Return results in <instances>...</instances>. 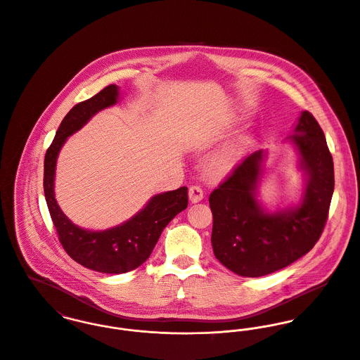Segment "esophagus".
I'll return each mask as SVG.
<instances>
[{"label":"esophagus","mask_w":360,"mask_h":360,"mask_svg":"<svg viewBox=\"0 0 360 360\" xmlns=\"http://www.w3.org/2000/svg\"><path fill=\"white\" fill-rule=\"evenodd\" d=\"M189 200L192 202H199L202 200V191H201L200 186L195 185V186L189 188Z\"/></svg>","instance_id":"1"}]
</instances>
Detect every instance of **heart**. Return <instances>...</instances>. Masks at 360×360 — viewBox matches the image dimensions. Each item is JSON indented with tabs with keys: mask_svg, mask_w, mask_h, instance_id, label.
Masks as SVG:
<instances>
[{
	"mask_svg": "<svg viewBox=\"0 0 360 360\" xmlns=\"http://www.w3.org/2000/svg\"><path fill=\"white\" fill-rule=\"evenodd\" d=\"M240 149L238 146H232L222 153L212 158L207 164V172L210 176L214 178H222L225 176L235 165L236 159L239 156Z\"/></svg>",
	"mask_w": 360,
	"mask_h": 360,
	"instance_id": "b5f03b06",
	"label": "heart"
}]
</instances>
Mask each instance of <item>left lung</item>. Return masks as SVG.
<instances>
[{"instance_id":"obj_1","label":"left lung","mask_w":360,"mask_h":360,"mask_svg":"<svg viewBox=\"0 0 360 360\" xmlns=\"http://www.w3.org/2000/svg\"><path fill=\"white\" fill-rule=\"evenodd\" d=\"M298 153L305 189L298 205L268 211L257 199L266 152L245 158L211 195V244L233 274L259 278L283 269L314 248L334 192V164L319 122L302 112L287 138Z\"/></svg>"}]
</instances>
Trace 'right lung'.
<instances>
[{"mask_svg": "<svg viewBox=\"0 0 360 360\" xmlns=\"http://www.w3.org/2000/svg\"><path fill=\"white\" fill-rule=\"evenodd\" d=\"M119 86L112 84L95 96L77 103L60 122L45 153L44 195L66 252L82 266L101 274H125L141 266L152 254L162 229L188 207V188L153 196L131 219L105 231H88L75 225L55 199V168L66 139L98 112L119 102Z\"/></svg>", "mask_w": 360, "mask_h": 360, "instance_id": "add662e5", "label": "right lung"}]
</instances>
